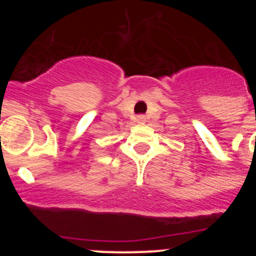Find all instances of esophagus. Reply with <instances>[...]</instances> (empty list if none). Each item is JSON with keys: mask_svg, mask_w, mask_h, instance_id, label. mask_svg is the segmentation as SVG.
<instances>
[{"mask_svg": "<svg viewBox=\"0 0 256 256\" xmlns=\"http://www.w3.org/2000/svg\"><path fill=\"white\" fill-rule=\"evenodd\" d=\"M136 122H137L138 124H144V122H146V119H144V115H138V116H137V119H136Z\"/></svg>", "mask_w": 256, "mask_h": 256, "instance_id": "1", "label": "esophagus"}]
</instances>
